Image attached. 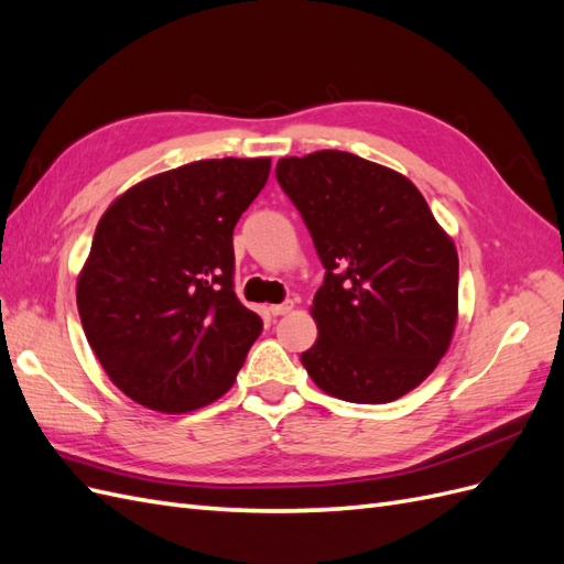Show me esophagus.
<instances>
[{
    "label": "esophagus",
    "instance_id": "34e87169",
    "mask_svg": "<svg viewBox=\"0 0 564 564\" xmlns=\"http://www.w3.org/2000/svg\"><path fill=\"white\" fill-rule=\"evenodd\" d=\"M292 308H294V301L275 303V305H270V315H272V317H280V315H286Z\"/></svg>",
    "mask_w": 564,
    "mask_h": 564
}]
</instances>
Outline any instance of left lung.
Instances as JSON below:
<instances>
[{"label":"left lung","mask_w":564,"mask_h":564,"mask_svg":"<svg viewBox=\"0 0 564 564\" xmlns=\"http://www.w3.org/2000/svg\"><path fill=\"white\" fill-rule=\"evenodd\" d=\"M275 176L324 265L313 301L319 336L301 352L305 371L348 402L402 398L449 348L458 303L452 240L412 181L352 152L284 158Z\"/></svg>","instance_id":"obj_1"}]
</instances>
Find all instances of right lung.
I'll list each match as a JSON object with an SVG mask.
<instances>
[{"label":"right lung","instance_id":"obj_1","mask_svg":"<svg viewBox=\"0 0 564 564\" xmlns=\"http://www.w3.org/2000/svg\"><path fill=\"white\" fill-rule=\"evenodd\" d=\"M268 174V158L191 162L133 185L98 220L77 311L131 400L181 414L235 383L263 319L235 294L232 230Z\"/></svg>","mask_w":564,"mask_h":564}]
</instances>
